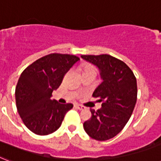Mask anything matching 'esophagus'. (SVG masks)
I'll return each mask as SVG.
<instances>
[{"mask_svg":"<svg viewBox=\"0 0 161 161\" xmlns=\"http://www.w3.org/2000/svg\"><path fill=\"white\" fill-rule=\"evenodd\" d=\"M75 107L78 108V110H84V109H85V107L80 105V104H75Z\"/></svg>","mask_w":161,"mask_h":161,"instance_id":"esophagus-1","label":"esophagus"}]
</instances>
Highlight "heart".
Wrapping results in <instances>:
<instances>
[{
	"label": "heart",
	"instance_id": "1",
	"mask_svg": "<svg viewBox=\"0 0 161 161\" xmlns=\"http://www.w3.org/2000/svg\"><path fill=\"white\" fill-rule=\"evenodd\" d=\"M92 70H95V68L91 64H85L83 66V72L87 71H92ZM96 71V70H95Z\"/></svg>",
	"mask_w": 161,
	"mask_h": 161
}]
</instances>
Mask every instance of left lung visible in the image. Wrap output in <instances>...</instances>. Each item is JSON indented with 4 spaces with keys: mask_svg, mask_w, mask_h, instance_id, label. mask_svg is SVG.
Masks as SVG:
<instances>
[{
    "mask_svg": "<svg viewBox=\"0 0 161 161\" xmlns=\"http://www.w3.org/2000/svg\"><path fill=\"white\" fill-rule=\"evenodd\" d=\"M99 69L103 82L92 93L103 102L102 108L83 123L85 131L97 141H107L117 136L132 114L137 99L136 78L121 60L109 54L81 55Z\"/></svg>",
    "mask_w": 161,
    "mask_h": 161,
    "instance_id": "8db88e82",
    "label": "left lung"
}]
</instances>
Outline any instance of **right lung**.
I'll return each mask as SVG.
<instances>
[{"mask_svg": "<svg viewBox=\"0 0 161 161\" xmlns=\"http://www.w3.org/2000/svg\"><path fill=\"white\" fill-rule=\"evenodd\" d=\"M78 60L75 55L50 53L22 72L15 87L17 111L26 127L36 135H49L58 130L74 107L72 103L60 104L51 97Z\"/></svg>", "mask_w": 161, "mask_h": 161, "instance_id": "1", "label": "right lung"}]
</instances>
